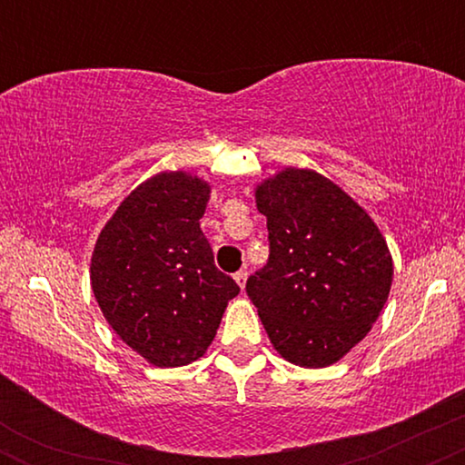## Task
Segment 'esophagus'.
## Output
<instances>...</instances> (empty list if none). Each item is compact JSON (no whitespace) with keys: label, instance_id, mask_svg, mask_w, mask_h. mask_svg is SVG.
Segmentation results:
<instances>
[{"label":"esophagus","instance_id":"esophagus-1","mask_svg":"<svg viewBox=\"0 0 465 465\" xmlns=\"http://www.w3.org/2000/svg\"><path fill=\"white\" fill-rule=\"evenodd\" d=\"M233 280H236V284L244 291V284H247V271H238V273L233 275Z\"/></svg>","mask_w":465,"mask_h":465}]
</instances>
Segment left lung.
<instances>
[{
	"instance_id": "left-lung-1",
	"label": "left lung",
	"mask_w": 465,
	"mask_h": 465,
	"mask_svg": "<svg viewBox=\"0 0 465 465\" xmlns=\"http://www.w3.org/2000/svg\"><path fill=\"white\" fill-rule=\"evenodd\" d=\"M269 262L247 295L282 359L328 367L365 339L381 314L393 262L381 229L339 185L286 168L255 188Z\"/></svg>"
}]
</instances>
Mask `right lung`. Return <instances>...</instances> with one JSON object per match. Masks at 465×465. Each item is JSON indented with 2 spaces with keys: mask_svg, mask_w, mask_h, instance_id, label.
I'll return each mask as SVG.
<instances>
[{
  "mask_svg": "<svg viewBox=\"0 0 465 465\" xmlns=\"http://www.w3.org/2000/svg\"><path fill=\"white\" fill-rule=\"evenodd\" d=\"M207 201V181L159 173L120 203L95 240V302L115 334L157 367L201 359L240 292L201 232Z\"/></svg>",
  "mask_w": 465,
  "mask_h": 465,
  "instance_id": "obj_1",
  "label": "right lung"
}]
</instances>
